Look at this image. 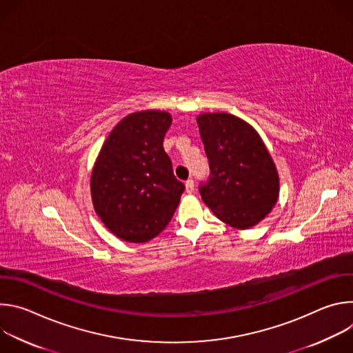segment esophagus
Returning <instances> with one entry per match:
<instances>
[{"instance_id":"34e87169","label":"esophagus","mask_w":353,"mask_h":353,"mask_svg":"<svg viewBox=\"0 0 353 353\" xmlns=\"http://www.w3.org/2000/svg\"><path fill=\"white\" fill-rule=\"evenodd\" d=\"M194 187H195L194 180H192V179H188V180L185 181V191H187L188 194H191V192L194 191Z\"/></svg>"}]
</instances>
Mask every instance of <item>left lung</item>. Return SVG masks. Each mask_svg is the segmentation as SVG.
<instances>
[{"mask_svg":"<svg viewBox=\"0 0 353 353\" xmlns=\"http://www.w3.org/2000/svg\"><path fill=\"white\" fill-rule=\"evenodd\" d=\"M210 162L208 180L199 194L225 223L247 229L263 221L275 205L279 179L259 132L228 113L196 119Z\"/></svg>","mask_w":353,"mask_h":353,"instance_id":"left-lung-1","label":"left lung"}]
</instances>
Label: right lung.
Here are the masks:
<instances>
[{"label":"right lung","mask_w":353,"mask_h":353,"mask_svg":"<svg viewBox=\"0 0 353 353\" xmlns=\"http://www.w3.org/2000/svg\"><path fill=\"white\" fill-rule=\"evenodd\" d=\"M166 112L127 116L110 132L94 163L90 192L96 214L117 237L143 243L170 222L185 185L163 149Z\"/></svg>","instance_id":"1"}]
</instances>
